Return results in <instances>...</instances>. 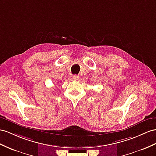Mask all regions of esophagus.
<instances>
[{"instance_id":"esophagus-1","label":"esophagus","mask_w":156,"mask_h":156,"mask_svg":"<svg viewBox=\"0 0 156 156\" xmlns=\"http://www.w3.org/2000/svg\"><path fill=\"white\" fill-rule=\"evenodd\" d=\"M73 80H77L79 78V76L78 75L74 74L73 76Z\"/></svg>"}]
</instances>
